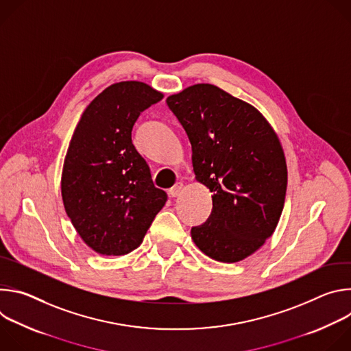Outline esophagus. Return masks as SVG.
<instances>
[{
	"mask_svg": "<svg viewBox=\"0 0 351 351\" xmlns=\"http://www.w3.org/2000/svg\"><path fill=\"white\" fill-rule=\"evenodd\" d=\"M182 190H183V184L182 183H176L172 189H169V195L171 197H178V195H180Z\"/></svg>",
	"mask_w": 351,
	"mask_h": 351,
	"instance_id": "1",
	"label": "esophagus"
}]
</instances>
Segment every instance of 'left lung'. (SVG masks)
<instances>
[{
    "label": "left lung",
    "mask_w": 351,
    "mask_h": 351,
    "mask_svg": "<svg viewBox=\"0 0 351 351\" xmlns=\"http://www.w3.org/2000/svg\"><path fill=\"white\" fill-rule=\"evenodd\" d=\"M167 104L190 140L197 182L213 193L211 215L191 239L213 260L241 261L272 236L283 210L280 141L260 111L214 84L190 86Z\"/></svg>",
    "instance_id": "1"
}]
</instances>
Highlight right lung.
<instances>
[{
    "label": "right lung",
    "mask_w": 351,
    "mask_h": 351,
    "mask_svg": "<svg viewBox=\"0 0 351 351\" xmlns=\"http://www.w3.org/2000/svg\"><path fill=\"white\" fill-rule=\"evenodd\" d=\"M162 97L141 82L115 83L93 99L73 132L61 179L64 207L98 254L130 253L167 203L132 143L140 114Z\"/></svg>",
    "instance_id": "add662e5"
}]
</instances>
